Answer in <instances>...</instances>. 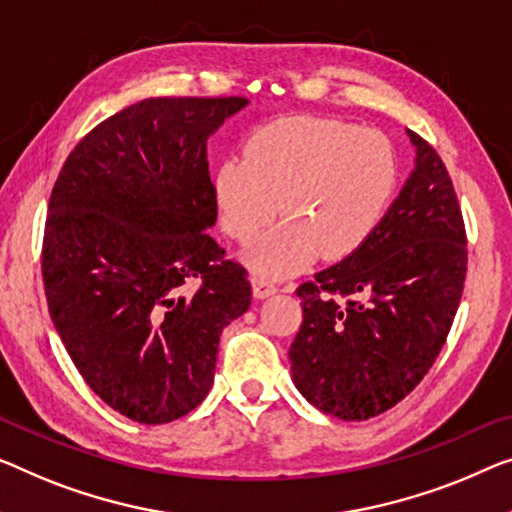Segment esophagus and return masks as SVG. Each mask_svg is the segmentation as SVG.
Listing matches in <instances>:
<instances>
[{
  "label": "esophagus",
  "mask_w": 512,
  "mask_h": 512,
  "mask_svg": "<svg viewBox=\"0 0 512 512\" xmlns=\"http://www.w3.org/2000/svg\"><path fill=\"white\" fill-rule=\"evenodd\" d=\"M253 296L255 299H269V296H273L278 292V287L273 285L271 280H266V278H262V276H253Z\"/></svg>",
  "instance_id": "esophagus-1"
}]
</instances>
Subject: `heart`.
Here are the masks:
<instances>
[{"label": "heart", "mask_w": 512, "mask_h": 512, "mask_svg": "<svg viewBox=\"0 0 512 512\" xmlns=\"http://www.w3.org/2000/svg\"><path fill=\"white\" fill-rule=\"evenodd\" d=\"M398 183L391 142L345 121L285 117L259 126L243 158H227L213 174L223 230L250 243L243 255L255 276L285 278L322 253L342 259L377 230Z\"/></svg>", "instance_id": "heart-1"}]
</instances>
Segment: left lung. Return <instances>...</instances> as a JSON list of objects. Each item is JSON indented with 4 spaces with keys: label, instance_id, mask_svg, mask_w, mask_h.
<instances>
[{
    "label": "left lung",
    "instance_id": "8db88e82",
    "mask_svg": "<svg viewBox=\"0 0 512 512\" xmlns=\"http://www.w3.org/2000/svg\"><path fill=\"white\" fill-rule=\"evenodd\" d=\"M414 170L368 241L296 289L292 381L324 414L368 421L414 391L444 347L467 234L444 160L414 131Z\"/></svg>",
    "mask_w": 512,
    "mask_h": 512
}]
</instances>
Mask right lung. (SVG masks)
Here are the masks:
<instances>
[{
  "mask_svg": "<svg viewBox=\"0 0 512 512\" xmlns=\"http://www.w3.org/2000/svg\"><path fill=\"white\" fill-rule=\"evenodd\" d=\"M248 103L144 98L82 137L52 188V324L91 391L135 423L177 421L207 398L220 335L250 308L246 269L209 236L207 163L209 137Z\"/></svg>",
  "mask_w": 512,
  "mask_h": 512,
  "instance_id": "obj_1",
  "label": "right lung"
}]
</instances>
